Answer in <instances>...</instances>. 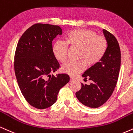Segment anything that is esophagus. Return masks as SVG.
I'll use <instances>...</instances> for the list:
<instances>
[{
	"instance_id": "1",
	"label": "esophagus",
	"mask_w": 133,
	"mask_h": 133,
	"mask_svg": "<svg viewBox=\"0 0 133 133\" xmlns=\"http://www.w3.org/2000/svg\"><path fill=\"white\" fill-rule=\"evenodd\" d=\"M74 80H75V79L73 77L70 76V81H71V82H72V81H74Z\"/></svg>"
}]
</instances>
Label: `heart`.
I'll use <instances>...</instances> for the list:
<instances>
[{"mask_svg":"<svg viewBox=\"0 0 133 133\" xmlns=\"http://www.w3.org/2000/svg\"><path fill=\"white\" fill-rule=\"evenodd\" d=\"M79 48L78 61H69L61 66V71L65 74L76 76L86 68V63L93 65L103 58L108 46L106 38L97 35V32L90 29L72 30L65 36V41H57L52 46V53L59 61H65L68 46Z\"/></svg>","mask_w":133,"mask_h":133,"instance_id":"heart-1","label":"heart"}]
</instances>
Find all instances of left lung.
I'll use <instances>...</instances> for the list:
<instances>
[{"label": "left lung", "instance_id": "8db88e82", "mask_svg": "<svg viewBox=\"0 0 133 133\" xmlns=\"http://www.w3.org/2000/svg\"><path fill=\"white\" fill-rule=\"evenodd\" d=\"M108 47L103 58L82 75L84 81L89 79L90 85L81 83V90L76 95L80 102L90 108L102 106L111 97L119 76L121 65V51L117 39L110 32L104 29Z\"/></svg>", "mask_w": 133, "mask_h": 133}]
</instances>
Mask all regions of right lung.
I'll return each instance as SVG.
<instances>
[{
    "mask_svg": "<svg viewBox=\"0 0 133 133\" xmlns=\"http://www.w3.org/2000/svg\"><path fill=\"white\" fill-rule=\"evenodd\" d=\"M62 35L58 25L36 23L22 35L14 56V70L24 98L32 107L45 109L56 102L60 89L68 84L67 74L51 75L59 68L52 42Z\"/></svg>",
    "mask_w": 133,
    "mask_h": 133,
    "instance_id": "right-lung-1",
    "label": "right lung"
}]
</instances>
